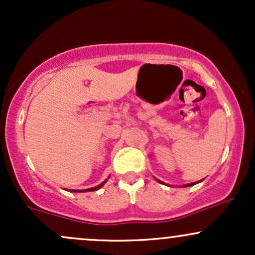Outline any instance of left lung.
I'll list each match as a JSON object with an SVG mask.
<instances>
[{"label":"left lung","instance_id":"1","mask_svg":"<svg viewBox=\"0 0 255 255\" xmlns=\"http://www.w3.org/2000/svg\"><path fill=\"white\" fill-rule=\"evenodd\" d=\"M159 182H160V181H159ZM193 184H195V183H189V184H187V186H186V187H189V186H193Z\"/></svg>","mask_w":255,"mask_h":255}]
</instances>
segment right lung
<instances>
[{
	"mask_svg": "<svg viewBox=\"0 0 255 255\" xmlns=\"http://www.w3.org/2000/svg\"><path fill=\"white\" fill-rule=\"evenodd\" d=\"M107 182V180L104 181V182H102L101 184H98V186H96V187H92V188H89V189H84V191H73V192H93V191H97V189H99V188H102V187L104 186V183Z\"/></svg>",
	"mask_w": 255,
	"mask_h": 255,
	"instance_id": "obj_1",
	"label": "right lung"
}]
</instances>
